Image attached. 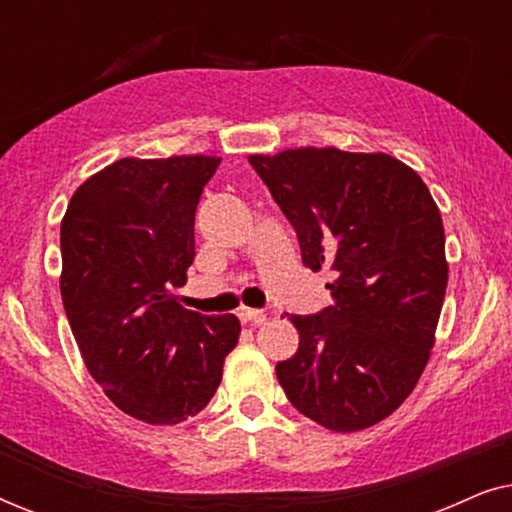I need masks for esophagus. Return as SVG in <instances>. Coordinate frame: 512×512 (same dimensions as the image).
I'll return each instance as SVG.
<instances>
[{
  "instance_id": "obj_1",
  "label": "esophagus",
  "mask_w": 512,
  "mask_h": 512,
  "mask_svg": "<svg viewBox=\"0 0 512 512\" xmlns=\"http://www.w3.org/2000/svg\"><path fill=\"white\" fill-rule=\"evenodd\" d=\"M237 317H240L242 324L251 326H261L265 321V314L261 310H251V307H240V310H237Z\"/></svg>"
}]
</instances>
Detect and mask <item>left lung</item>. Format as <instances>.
<instances>
[{"label":"left lung","mask_w":512,"mask_h":512,"mask_svg":"<svg viewBox=\"0 0 512 512\" xmlns=\"http://www.w3.org/2000/svg\"><path fill=\"white\" fill-rule=\"evenodd\" d=\"M291 221L303 263L335 272L333 305L291 314L298 352L277 363L293 408L331 431L368 429L415 389L447 286L445 230L422 177L387 153L249 156Z\"/></svg>","instance_id":"left-lung-1"}]
</instances>
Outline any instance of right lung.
I'll use <instances>...</instances> for the list:
<instances>
[{
    "label": "right lung",
    "instance_id": "right-lung-1",
    "mask_svg": "<svg viewBox=\"0 0 512 512\" xmlns=\"http://www.w3.org/2000/svg\"><path fill=\"white\" fill-rule=\"evenodd\" d=\"M221 158H121L83 181L60 226V293L88 373L146 424L198 415L240 340L235 314L177 303L195 209Z\"/></svg>",
    "mask_w": 512,
    "mask_h": 512
}]
</instances>
